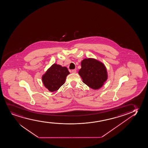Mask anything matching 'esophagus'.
Instances as JSON below:
<instances>
[{
	"mask_svg": "<svg viewBox=\"0 0 148 148\" xmlns=\"http://www.w3.org/2000/svg\"><path fill=\"white\" fill-rule=\"evenodd\" d=\"M71 72L73 73H76V72H77V71H76V69H73L72 71H71Z\"/></svg>",
	"mask_w": 148,
	"mask_h": 148,
	"instance_id": "esophagus-1",
	"label": "esophagus"
}]
</instances>
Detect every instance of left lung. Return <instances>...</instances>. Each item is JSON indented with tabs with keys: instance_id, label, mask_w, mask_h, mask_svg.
<instances>
[{
	"instance_id": "8db88e82",
	"label": "left lung",
	"mask_w": 148,
	"mask_h": 148,
	"mask_svg": "<svg viewBox=\"0 0 148 148\" xmlns=\"http://www.w3.org/2000/svg\"><path fill=\"white\" fill-rule=\"evenodd\" d=\"M79 74L82 82L90 88L97 90L102 87L108 79L105 64L95 58H84L81 62Z\"/></svg>"
}]
</instances>
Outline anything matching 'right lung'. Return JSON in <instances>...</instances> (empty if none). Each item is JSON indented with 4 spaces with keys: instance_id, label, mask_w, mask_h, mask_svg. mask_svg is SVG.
<instances>
[{
    "instance_id": "obj_1",
    "label": "right lung",
    "mask_w": 148,
    "mask_h": 148,
    "mask_svg": "<svg viewBox=\"0 0 148 148\" xmlns=\"http://www.w3.org/2000/svg\"><path fill=\"white\" fill-rule=\"evenodd\" d=\"M69 72L67 67L53 64L42 76L43 85L49 91H56L64 84L66 77Z\"/></svg>"
}]
</instances>
